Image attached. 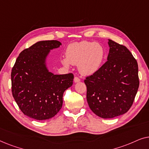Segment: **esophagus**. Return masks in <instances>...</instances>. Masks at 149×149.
Returning <instances> with one entry per match:
<instances>
[{
	"mask_svg": "<svg viewBox=\"0 0 149 149\" xmlns=\"http://www.w3.org/2000/svg\"><path fill=\"white\" fill-rule=\"evenodd\" d=\"M81 81V79L79 78V77H74V83H78V82H79V81Z\"/></svg>",
	"mask_w": 149,
	"mask_h": 149,
	"instance_id": "obj_1",
	"label": "esophagus"
}]
</instances>
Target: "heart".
I'll list each match as a JSON object with an SVG mask.
<instances>
[{
  "label": "heart",
  "instance_id": "heart-1",
  "mask_svg": "<svg viewBox=\"0 0 149 149\" xmlns=\"http://www.w3.org/2000/svg\"><path fill=\"white\" fill-rule=\"evenodd\" d=\"M104 56V49L100 44L83 40L68 45L66 50V58H63L61 62L68 68L71 64L77 65L81 74L89 76L100 68Z\"/></svg>",
  "mask_w": 149,
  "mask_h": 149
}]
</instances>
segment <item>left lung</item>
I'll list each match as a JSON object with an SVG mask.
<instances>
[{
	"label": "left lung",
	"instance_id": "1",
	"mask_svg": "<svg viewBox=\"0 0 149 149\" xmlns=\"http://www.w3.org/2000/svg\"><path fill=\"white\" fill-rule=\"evenodd\" d=\"M108 44L107 61L84 81L89 107L103 119L127 113L139 87L138 63L132 53L111 39Z\"/></svg>",
	"mask_w": 149,
	"mask_h": 149
}]
</instances>
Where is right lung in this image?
Wrapping results in <instances>:
<instances>
[{"label":"right lung","instance_id":"add662e5","mask_svg":"<svg viewBox=\"0 0 149 149\" xmlns=\"http://www.w3.org/2000/svg\"><path fill=\"white\" fill-rule=\"evenodd\" d=\"M62 43L56 40L38 41L20 53L11 72L12 94L24 115L36 120L54 117L63 104V93L72 85V73L54 74L47 58Z\"/></svg>","mask_w":149,"mask_h":149}]
</instances>
